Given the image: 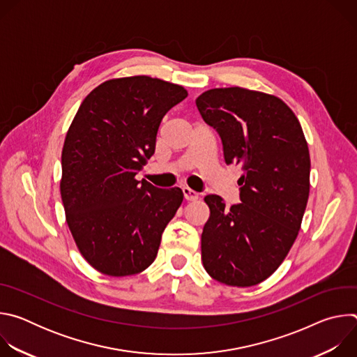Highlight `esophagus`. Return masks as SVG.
<instances>
[{"label":"esophagus","mask_w":357,"mask_h":357,"mask_svg":"<svg viewBox=\"0 0 357 357\" xmlns=\"http://www.w3.org/2000/svg\"><path fill=\"white\" fill-rule=\"evenodd\" d=\"M182 192H183V197H185L188 202H193V200H196V199L199 197V193H196L195 190H192V189H189V188H183Z\"/></svg>","instance_id":"esophagus-1"}]
</instances>
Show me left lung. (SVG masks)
<instances>
[{
  "label": "left lung",
  "mask_w": 357,
  "mask_h": 357,
  "mask_svg": "<svg viewBox=\"0 0 357 357\" xmlns=\"http://www.w3.org/2000/svg\"><path fill=\"white\" fill-rule=\"evenodd\" d=\"M196 106L220 135L226 164L241 167L238 205L205 196L211 216L202 233V263L231 287L267 280L291 250L310 196L311 158L294 112L281 98L243 87L211 89Z\"/></svg>",
  "instance_id": "8db88e82"
}]
</instances>
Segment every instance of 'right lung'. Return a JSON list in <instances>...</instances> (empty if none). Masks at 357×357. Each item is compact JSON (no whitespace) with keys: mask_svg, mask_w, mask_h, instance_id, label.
I'll use <instances>...</instances> for the list:
<instances>
[{"mask_svg":"<svg viewBox=\"0 0 357 357\" xmlns=\"http://www.w3.org/2000/svg\"><path fill=\"white\" fill-rule=\"evenodd\" d=\"M188 96L157 77L110 79L80 105L62 149L61 196L69 230L97 271L126 277L155 260L183 200L135 175L154 155L164 116Z\"/></svg>","mask_w":357,"mask_h":357,"instance_id":"add662e5","label":"right lung"}]
</instances>
